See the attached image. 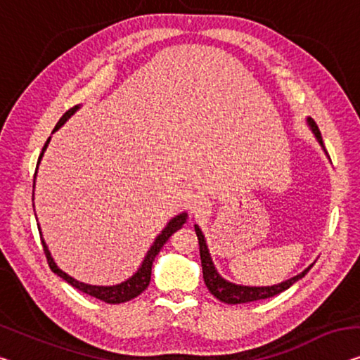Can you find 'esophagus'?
<instances>
[{
  "label": "esophagus",
  "instance_id": "obj_1",
  "mask_svg": "<svg viewBox=\"0 0 360 360\" xmlns=\"http://www.w3.org/2000/svg\"><path fill=\"white\" fill-rule=\"evenodd\" d=\"M189 208H191V213L194 214L195 218H198V217H203V214L208 213V210H210V203L207 202V198L195 197V198H192Z\"/></svg>",
  "mask_w": 360,
  "mask_h": 360
}]
</instances>
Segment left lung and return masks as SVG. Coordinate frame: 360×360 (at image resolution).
I'll list each match as a JSON object with an SVG mask.
<instances>
[{"instance_id":"obj_1","label":"left lung","mask_w":360,"mask_h":360,"mask_svg":"<svg viewBox=\"0 0 360 360\" xmlns=\"http://www.w3.org/2000/svg\"><path fill=\"white\" fill-rule=\"evenodd\" d=\"M307 126L310 127V131L314 132L315 139L320 143V147L323 148V152L326 153L323 141H321V134L319 131V126L315 124V121L312 117H307ZM195 228V234L198 239V248H200V262H202V273H203V281H205V286L208 288L214 297L218 300H221L224 304H245V302H254V300H260V299H268L276 296L283 291H286L288 288H291L294 283L299 281L300 278H304L307 275V271L312 268V265H309L304 271H300L299 275L289 278L286 281H281L278 284H273V286H244V284H236L219 275L217 268H214V264L212 260L210 250H208L205 236H203L202 229L198 228V224H194Z\"/></svg>"}]
</instances>
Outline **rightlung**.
Segmentation results:
<instances>
[{
	"label": "right lung",
	"mask_w": 360,
	"mask_h": 360,
	"mask_svg": "<svg viewBox=\"0 0 360 360\" xmlns=\"http://www.w3.org/2000/svg\"><path fill=\"white\" fill-rule=\"evenodd\" d=\"M79 108H80V105L74 106V108H71L69 111L64 112L61 120L58 121V124L55 126V129H53V134H55L61 126H64V122H66L69 117H71ZM50 141H51V137H48L46 143L41 148L39 162H37L35 178H37V171H39V165H40L41 158H43V153H45V150L48 147V143H50ZM34 189H35V179H34ZM32 200H34V197H32ZM35 218H37V214H35ZM186 221H187V213L186 212H182V213L176 214V217L171 218L169 221L166 223V226L162 229V233H160L157 238H155L153 244L150 245V249L147 250V255L143 257L142 264H141V266L137 268V271L134 273L131 278H127L126 281L112 284V286H96V284H89V283L77 281L76 278H72L71 275H68L66 271H63L61 268L56 265V262L51 257V252H50V249H48L45 239H43L40 224H39V231H40V236H41L43 250H45L48 264H50V268H51L53 273H56V275L61 276L64 281H68L69 284H71V286L77 288L79 291L89 294V296L103 300V302H106V304H121V302H127V300L137 297L139 294H142L143 291H146L147 286L150 284V278H152V265H153L155 257L158 255L160 250H162V248L165 245L166 240L171 238V234L178 231V229H181L182 224H184Z\"/></svg>",
	"instance_id": "obj_1"
}]
</instances>
